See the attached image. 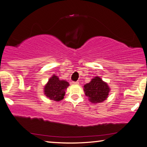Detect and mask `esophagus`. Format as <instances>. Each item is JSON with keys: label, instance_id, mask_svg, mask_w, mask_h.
I'll return each mask as SVG.
<instances>
[{"label": "esophagus", "instance_id": "esophagus-1", "mask_svg": "<svg viewBox=\"0 0 147 147\" xmlns=\"http://www.w3.org/2000/svg\"><path fill=\"white\" fill-rule=\"evenodd\" d=\"M72 84H74V85H77V84H79V82H72Z\"/></svg>", "mask_w": 147, "mask_h": 147}]
</instances>
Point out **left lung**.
I'll list each match as a JSON object with an SVG mask.
<instances>
[{
    "instance_id": "obj_1",
    "label": "left lung",
    "mask_w": 147,
    "mask_h": 147,
    "mask_svg": "<svg viewBox=\"0 0 147 147\" xmlns=\"http://www.w3.org/2000/svg\"><path fill=\"white\" fill-rule=\"evenodd\" d=\"M84 88L85 94L88 96L89 100L93 104L102 102L108 98L110 91L108 84L104 82L98 76L94 77Z\"/></svg>"
}]
</instances>
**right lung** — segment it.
I'll list each match as a JSON object with an SVG mask.
<instances>
[{
    "label": "right lung",
    "mask_w": 147,
    "mask_h": 147,
    "mask_svg": "<svg viewBox=\"0 0 147 147\" xmlns=\"http://www.w3.org/2000/svg\"><path fill=\"white\" fill-rule=\"evenodd\" d=\"M69 84L65 80H61L55 74L49 78L48 82L45 86L44 93L47 98L51 100L60 101L64 98L65 90Z\"/></svg>",
    "instance_id": "1"
}]
</instances>
